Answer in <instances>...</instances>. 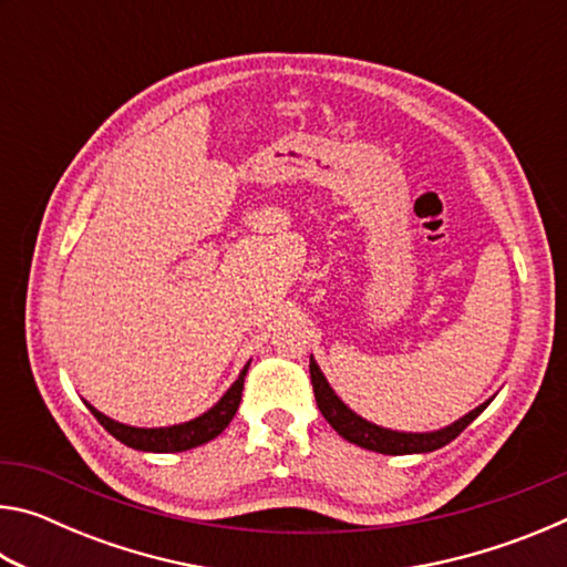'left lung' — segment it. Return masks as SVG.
I'll list each match as a JSON object with an SVG mask.
<instances>
[{"instance_id":"8db88e82","label":"left lung","mask_w":567,"mask_h":567,"mask_svg":"<svg viewBox=\"0 0 567 567\" xmlns=\"http://www.w3.org/2000/svg\"><path fill=\"white\" fill-rule=\"evenodd\" d=\"M310 378H312V390H315V400H318V408L324 415V420L334 427V433L342 435L344 440H350L354 445L372 450V453H382V455L433 453V450L453 443L470 422L491 405V400H487L475 410H470L465 417L455 420L453 425H447L443 430H433V433H398V430H388V427L375 425V422H368L364 417H360L358 412H352L348 405H344V402L334 395L330 382L324 380L315 358H310Z\"/></svg>"}]
</instances>
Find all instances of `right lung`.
Listing matches in <instances>:
<instances>
[{
  "label": "right lung",
  "instance_id": "add662e5",
  "mask_svg": "<svg viewBox=\"0 0 567 567\" xmlns=\"http://www.w3.org/2000/svg\"><path fill=\"white\" fill-rule=\"evenodd\" d=\"M247 368L249 362L245 364L243 372H239V378L233 382V388L219 398V402H215V405L207 412H203L199 417L189 422H179V425L132 427V425H122V422L112 420L107 415H102V412L94 410L90 402L87 408L92 410V415L100 420V425L127 447L142 450V453H182V450H192L197 445L209 443V440H215L229 425V420L235 417V412L239 408V400H243Z\"/></svg>",
  "mask_w": 567,
  "mask_h": 567
}]
</instances>
